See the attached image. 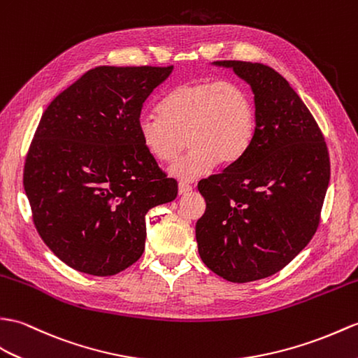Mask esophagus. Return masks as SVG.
I'll return each instance as SVG.
<instances>
[{
  "mask_svg": "<svg viewBox=\"0 0 358 358\" xmlns=\"http://www.w3.org/2000/svg\"><path fill=\"white\" fill-rule=\"evenodd\" d=\"M189 190H192V186H190L189 182H185V181L178 182V194H180V195L189 192Z\"/></svg>",
  "mask_w": 358,
  "mask_h": 358,
  "instance_id": "esophagus-1",
  "label": "esophagus"
}]
</instances>
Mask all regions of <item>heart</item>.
I'll list each match as a JSON object with an SVG mask.
<instances>
[{
    "label": "heart",
    "instance_id": "b5f03b06",
    "mask_svg": "<svg viewBox=\"0 0 358 358\" xmlns=\"http://www.w3.org/2000/svg\"><path fill=\"white\" fill-rule=\"evenodd\" d=\"M255 129L252 94L236 82L217 79L177 85L163 97L159 113H143L137 120L140 143L157 162L172 163L189 143V151L169 168L182 181L204 176L217 162H236Z\"/></svg>",
    "mask_w": 358,
    "mask_h": 358
}]
</instances>
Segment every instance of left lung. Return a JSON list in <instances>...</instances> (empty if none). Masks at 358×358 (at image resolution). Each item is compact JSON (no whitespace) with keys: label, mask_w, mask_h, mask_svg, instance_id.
I'll use <instances>...</instances> for the list:
<instances>
[{"label":"left lung","mask_w":358,"mask_h":358,"mask_svg":"<svg viewBox=\"0 0 358 358\" xmlns=\"http://www.w3.org/2000/svg\"><path fill=\"white\" fill-rule=\"evenodd\" d=\"M217 64L252 85L256 129L236 162L198 182L206 212L196 243L213 273L244 284L280 271L317 231L329 152L313 114L278 71L257 62Z\"/></svg>","instance_id":"8db88e82"}]
</instances>
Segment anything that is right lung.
I'll return each instance as SVG.
<instances>
[{"instance_id":"obj_1","label":"right lung","mask_w":358,"mask_h":358,"mask_svg":"<svg viewBox=\"0 0 358 358\" xmlns=\"http://www.w3.org/2000/svg\"><path fill=\"white\" fill-rule=\"evenodd\" d=\"M173 66L87 71L47 106L24 164V190L45 245L69 267L113 276L145 250V217L177 196L137 134L149 94Z\"/></svg>"}]
</instances>
